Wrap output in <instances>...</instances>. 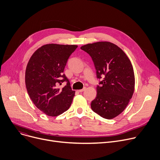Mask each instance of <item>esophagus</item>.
Here are the masks:
<instances>
[{
  "label": "esophagus",
  "mask_w": 160,
  "mask_h": 160,
  "mask_svg": "<svg viewBox=\"0 0 160 160\" xmlns=\"http://www.w3.org/2000/svg\"><path fill=\"white\" fill-rule=\"evenodd\" d=\"M86 89V88H83L82 89H80V90H78V91L80 92H83V91H84Z\"/></svg>",
  "instance_id": "obj_1"
}]
</instances>
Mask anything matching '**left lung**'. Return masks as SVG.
I'll use <instances>...</instances> for the list:
<instances>
[{"mask_svg": "<svg viewBox=\"0 0 160 160\" xmlns=\"http://www.w3.org/2000/svg\"><path fill=\"white\" fill-rule=\"evenodd\" d=\"M80 48L91 56L97 77L102 79L91 109L103 118L112 119L124 111L134 93L132 63L122 49L109 42H94Z\"/></svg>", "mask_w": 160, "mask_h": 160, "instance_id": "obj_1", "label": "left lung"}]
</instances>
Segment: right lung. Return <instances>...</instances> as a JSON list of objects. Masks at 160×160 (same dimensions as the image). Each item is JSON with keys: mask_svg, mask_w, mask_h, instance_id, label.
<instances>
[{"mask_svg": "<svg viewBox=\"0 0 160 160\" xmlns=\"http://www.w3.org/2000/svg\"><path fill=\"white\" fill-rule=\"evenodd\" d=\"M77 45L49 44L42 46L31 57L26 69V86L32 102L46 115L57 116L71 106L75 91L63 74L68 60ZM67 84L62 89L58 84Z\"/></svg>", "mask_w": 160, "mask_h": 160, "instance_id": "1", "label": "right lung"}]
</instances>
